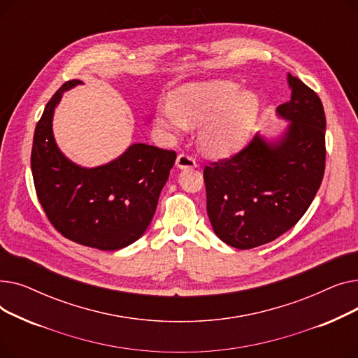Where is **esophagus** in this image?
Masks as SVG:
<instances>
[{
	"label": "esophagus",
	"mask_w": 358,
	"mask_h": 358,
	"mask_svg": "<svg viewBox=\"0 0 358 358\" xmlns=\"http://www.w3.org/2000/svg\"><path fill=\"white\" fill-rule=\"evenodd\" d=\"M177 168L180 169H185V168H196L197 164H196V159L190 155L187 154H181L177 157V162H176Z\"/></svg>",
	"instance_id": "esophagus-1"
}]
</instances>
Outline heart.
Masks as SVG:
<instances>
[{"label": "heart", "instance_id": "heart-1", "mask_svg": "<svg viewBox=\"0 0 358 358\" xmlns=\"http://www.w3.org/2000/svg\"><path fill=\"white\" fill-rule=\"evenodd\" d=\"M259 111L252 91H241L229 81L187 84L162 104L155 115L157 126L177 139L187 126H197V145L206 155L224 157L242 143Z\"/></svg>", "mask_w": 358, "mask_h": 358}]
</instances>
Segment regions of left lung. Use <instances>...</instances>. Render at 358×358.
<instances>
[{"label":"left lung","mask_w":358,"mask_h":358,"mask_svg":"<svg viewBox=\"0 0 358 358\" xmlns=\"http://www.w3.org/2000/svg\"><path fill=\"white\" fill-rule=\"evenodd\" d=\"M290 100L277 107L283 134H255L231 158L204 168L208 215L219 239L250 250L287 232L308 210L325 171V113L317 94L287 73Z\"/></svg>","instance_id":"8db88e82"}]
</instances>
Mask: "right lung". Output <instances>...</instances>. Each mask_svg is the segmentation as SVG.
Masks as SVG:
<instances>
[{
    "label": "right lung",
    "instance_id": "add662e5",
    "mask_svg": "<svg viewBox=\"0 0 358 358\" xmlns=\"http://www.w3.org/2000/svg\"><path fill=\"white\" fill-rule=\"evenodd\" d=\"M81 84L80 80L65 83L36 124L33 181L56 231L81 245L116 251L138 241L148 229L177 154L134 143L104 165L87 168L72 162L56 143L52 122L62 94Z\"/></svg>",
    "mask_w": 358,
    "mask_h": 358
}]
</instances>
